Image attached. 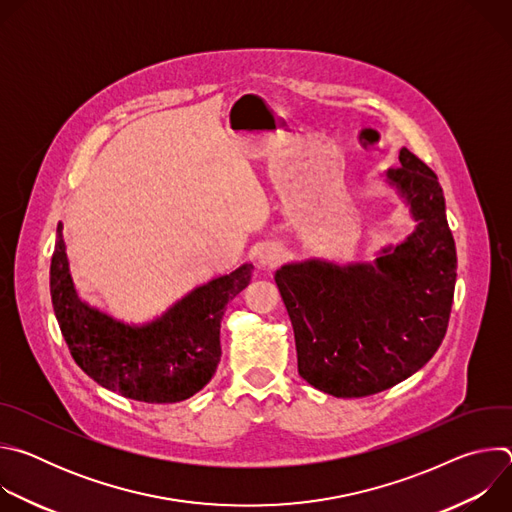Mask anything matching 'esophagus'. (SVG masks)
Listing matches in <instances>:
<instances>
[{
	"mask_svg": "<svg viewBox=\"0 0 512 512\" xmlns=\"http://www.w3.org/2000/svg\"><path fill=\"white\" fill-rule=\"evenodd\" d=\"M283 257H285V253H283L281 247L265 245L259 251V265H263V267H277L283 261Z\"/></svg>",
	"mask_w": 512,
	"mask_h": 512,
	"instance_id": "esophagus-1",
	"label": "esophagus"
}]
</instances>
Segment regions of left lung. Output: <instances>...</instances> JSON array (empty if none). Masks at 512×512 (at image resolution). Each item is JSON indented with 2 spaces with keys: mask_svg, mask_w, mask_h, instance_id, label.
Listing matches in <instances>:
<instances>
[{
  "mask_svg": "<svg viewBox=\"0 0 512 512\" xmlns=\"http://www.w3.org/2000/svg\"><path fill=\"white\" fill-rule=\"evenodd\" d=\"M387 182L407 200L415 231L375 263H289L275 283L296 334L298 371L334 397L381 393L440 348L454 302L456 243L437 176L407 148Z\"/></svg>",
  "mask_w": 512,
  "mask_h": 512,
  "instance_id": "obj_1",
  "label": "left lung"
}]
</instances>
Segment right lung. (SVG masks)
Instances as JSON below:
<instances>
[{"instance_id":"add662e5","label":"right lung","mask_w":512,"mask_h":512,"mask_svg":"<svg viewBox=\"0 0 512 512\" xmlns=\"http://www.w3.org/2000/svg\"><path fill=\"white\" fill-rule=\"evenodd\" d=\"M245 263L184 296L164 316L129 326L87 306L72 283L62 241L50 263V296L60 332L79 367L101 387L143 403H178L198 393L221 362V320L251 281Z\"/></svg>"}]
</instances>
